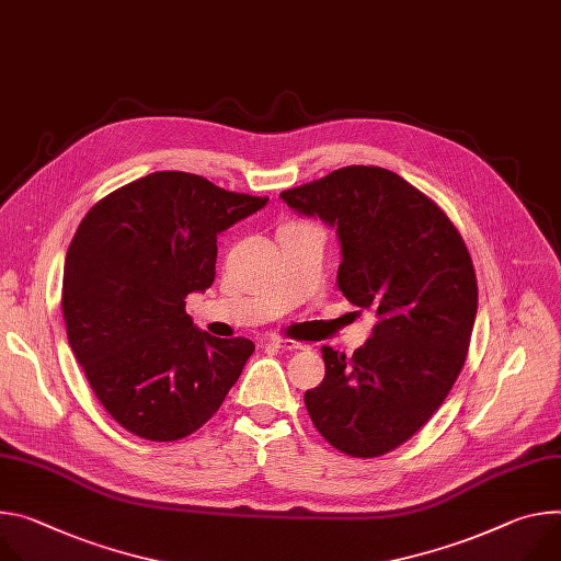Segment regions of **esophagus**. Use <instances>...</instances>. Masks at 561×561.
I'll use <instances>...</instances> for the list:
<instances>
[{"instance_id": "esophagus-1", "label": "esophagus", "mask_w": 561, "mask_h": 561, "mask_svg": "<svg viewBox=\"0 0 561 561\" xmlns=\"http://www.w3.org/2000/svg\"><path fill=\"white\" fill-rule=\"evenodd\" d=\"M273 346H275V348H282V351H297V348H304L307 344L295 342V340H275Z\"/></svg>"}]
</instances>
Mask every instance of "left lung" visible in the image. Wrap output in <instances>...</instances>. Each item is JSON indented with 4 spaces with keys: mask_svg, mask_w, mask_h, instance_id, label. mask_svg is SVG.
Masks as SVG:
<instances>
[{
    "mask_svg": "<svg viewBox=\"0 0 561 561\" xmlns=\"http://www.w3.org/2000/svg\"><path fill=\"white\" fill-rule=\"evenodd\" d=\"M279 196L335 228L337 288L376 313L351 358L322 346L324 380L304 393L309 416L348 456L387 454L432 419L463 369L479 301L470 252L434 201L382 168H342Z\"/></svg>",
    "mask_w": 561,
    "mask_h": 561,
    "instance_id": "8db88e82",
    "label": "left lung"
}]
</instances>
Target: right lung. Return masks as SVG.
<instances>
[{
	"mask_svg": "<svg viewBox=\"0 0 561 561\" xmlns=\"http://www.w3.org/2000/svg\"><path fill=\"white\" fill-rule=\"evenodd\" d=\"M266 203L196 174L154 172L80 221L62 277L67 335L127 432L179 440L208 423L239 380L254 344L201 331L185 297L213 286L217 237Z\"/></svg>",
	"mask_w": 561,
	"mask_h": 561,
	"instance_id": "right-lung-1",
	"label": "right lung"
}]
</instances>
